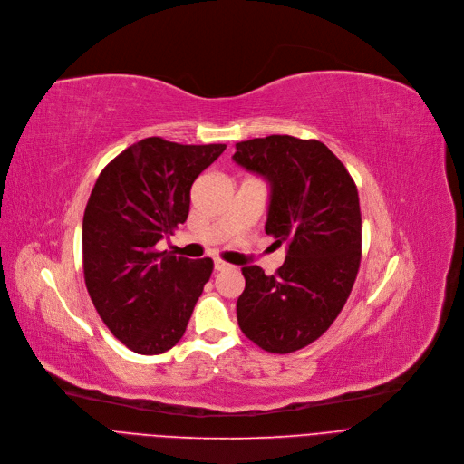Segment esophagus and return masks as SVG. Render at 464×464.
<instances>
[{
  "label": "esophagus",
  "instance_id": "esophagus-1",
  "mask_svg": "<svg viewBox=\"0 0 464 464\" xmlns=\"http://www.w3.org/2000/svg\"><path fill=\"white\" fill-rule=\"evenodd\" d=\"M213 268H215V272H225V270H230L232 266H230L228 262H225V260L215 258V262H213Z\"/></svg>",
  "mask_w": 464,
  "mask_h": 464
}]
</instances>
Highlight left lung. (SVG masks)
Masks as SVG:
<instances>
[{
	"mask_svg": "<svg viewBox=\"0 0 464 464\" xmlns=\"http://www.w3.org/2000/svg\"><path fill=\"white\" fill-rule=\"evenodd\" d=\"M232 160L270 187L264 230L285 244L276 276L244 266L237 324L270 353L315 342L334 323L361 262L359 192L345 166L321 141L268 136L236 143Z\"/></svg>",
	"mask_w": 464,
	"mask_h": 464,
	"instance_id": "left-lung-1",
	"label": "left lung"
}]
</instances>
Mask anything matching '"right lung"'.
Returning <instances> with one entry per match:
<instances>
[{"mask_svg":"<svg viewBox=\"0 0 464 464\" xmlns=\"http://www.w3.org/2000/svg\"><path fill=\"white\" fill-rule=\"evenodd\" d=\"M223 143L179 145L147 138L109 162L82 217V268L102 321L128 349L160 355L188 324L213 260L159 251L190 208V187Z\"/></svg>","mask_w":464,"mask_h":464,"instance_id":"obj_1","label":"right lung"}]
</instances>
